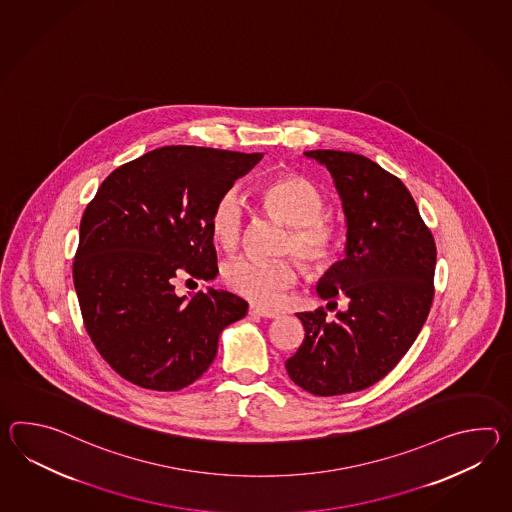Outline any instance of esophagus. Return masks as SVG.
<instances>
[{
  "mask_svg": "<svg viewBox=\"0 0 512 512\" xmlns=\"http://www.w3.org/2000/svg\"><path fill=\"white\" fill-rule=\"evenodd\" d=\"M251 316H257V318H277L279 314L275 310L270 308L259 307V305H251L250 307Z\"/></svg>",
  "mask_w": 512,
  "mask_h": 512,
  "instance_id": "34e87169",
  "label": "esophagus"
}]
</instances>
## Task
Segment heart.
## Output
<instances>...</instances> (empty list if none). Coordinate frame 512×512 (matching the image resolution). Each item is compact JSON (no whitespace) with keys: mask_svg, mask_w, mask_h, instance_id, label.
Masks as SVG:
<instances>
[{"mask_svg":"<svg viewBox=\"0 0 512 512\" xmlns=\"http://www.w3.org/2000/svg\"><path fill=\"white\" fill-rule=\"evenodd\" d=\"M261 202L272 215L290 226L284 251H294L308 268H321L330 261L338 244V229L325 218V196L314 183L297 176H279L261 189ZM244 211L235 193L222 194L211 211V235L220 250L239 246ZM292 259L239 257L229 261L222 277L229 290L261 305H273L297 281Z\"/></svg>","mask_w":512,"mask_h":512,"instance_id":"1","label":"heart"}]
</instances>
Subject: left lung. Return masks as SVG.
Listing matches in <instances>:
<instances>
[{
  "instance_id": "1",
  "label": "left lung",
  "mask_w": 512,
  "mask_h": 512,
  "mask_svg": "<svg viewBox=\"0 0 512 512\" xmlns=\"http://www.w3.org/2000/svg\"><path fill=\"white\" fill-rule=\"evenodd\" d=\"M305 156L329 169L347 224L345 259L318 283V296L349 308L327 321L323 307L299 312L305 340L288 376L316 397L373 386L417 340L433 301L437 250L413 196L371 159L341 150ZM336 305V303H334Z\"/></svg>"
}]
</instances>
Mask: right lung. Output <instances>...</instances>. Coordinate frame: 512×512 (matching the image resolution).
<instances>
[{
  "mask_svg": "<svg viewBox=\"0 0 512 512\" xmlns=\"http://www.w3.org/2000/svg\"><path fill=\"white\" fill-rule=\"evenodd\" d=\"M262 159L172 145L115 169L80 220L73 283L99 354L128 382L154 391L191 386L218 336L248 312L231 292L178 297L172 281L218 273L211 211Z\"/></svg>",
  "mask_w": 512,
  "mask_h": 512,
  "instance_id": "right-lung-1",
  "label": "right lung"
}]
</instances>
